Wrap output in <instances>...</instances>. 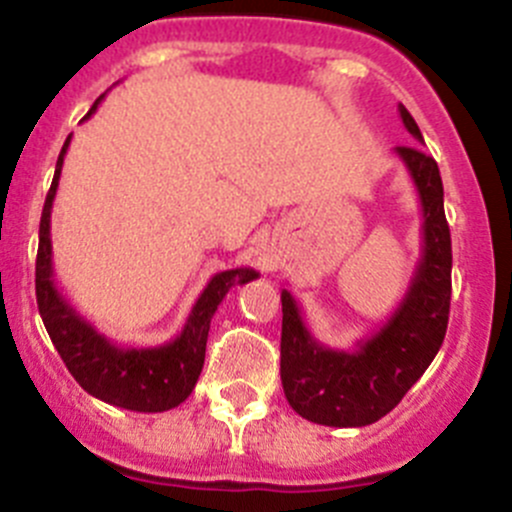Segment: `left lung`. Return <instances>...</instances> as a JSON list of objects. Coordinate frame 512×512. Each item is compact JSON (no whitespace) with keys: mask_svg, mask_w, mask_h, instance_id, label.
I'll use <instances>...</instances> for the list:
<instances>
[{"mask_svg":"<svg viewBox=\"0 0 512 512\" xmlns=\"http://www.w3.org/2000/svg\"><path fill=\"white\" fill-rule=\"evenodd\" d=\"M404 128L422 141L417 121L399 103ZM422 204V257L399 308L353 351L318 343L300 305L283 290L280 379L285 399L303 419L326 427H366L404 399L437 356L450 321L452 240L444 217L437 161L419 146H396Z\"/></svg>","mask_w":512,"mask_h":512,"instance_id":"obj_1","label":"left lung"}]
</instances>
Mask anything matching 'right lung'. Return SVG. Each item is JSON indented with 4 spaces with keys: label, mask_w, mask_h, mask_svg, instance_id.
Returning a JSON list of instances; mask_svg holds the SVG:
<instances>
[{
    "label": "right lung",
    "mask_w": 512,
    "mask_h": 512,
    "mask_svg": "<svg viewBox=\"0 0 512 512\" xmlns=\"http://www.w3.org/2000/svg\"><path fill=\"white\" fill-rule=\"evenodd\" d=\"M103 98L105 95H100L95 100L85 118L98 111ZM68 146L70 136L57 156L55 179L47 191L40 219L35 290L42 323H45L68 371L90 396L105 401V404H113V407L131 409V412H166V409L179 407L202 374L209 323H212L217 305L222 303L232 285H245L260 275L252 267L217 272L194 303L184 328L174 341L151 348H126L105 338L57 290L55 270H52L50 214Z\"/></svg>",
    "instance_id": "1"
}]
</instances>
